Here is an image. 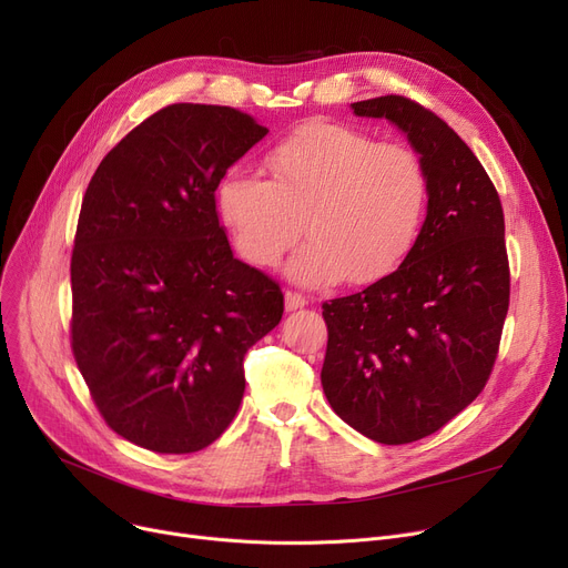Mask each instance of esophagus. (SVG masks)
I'll return each instance as SVG.
<instances>
[{
  "mask_svg": "<svg viewBox=\"0 0 568 568\" xmlns=\"http://www.w3.org/2000/svg\"><path fill=\"white\" fill-rule=\"evenodd\" d=\"M308 304L306 296L302 292H294V290H287L285 292V308L287 311H296V308H304Z\"/></svg>",
  "mask_w": 568,
  "mask_h": 568,
  "instance_id": "34e87169",
  "label": "esophagus"
}]
</instances>
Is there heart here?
I'll return each instance as SVG.
<instances>
[{
  "instance_id": "1",
  "label": "heart",
  "mask_w": 568,
  "mask_h": 568,
  "mask_svg": "<svg viewBox=\"0 0 568 568\" xmlns=\"http://www.w3.org/2000/svg\"><path fill=\"white\" fill-rule=\"evenodd\" d=\"M272 179L230 170L219 212L244 260L276 266L302 230L287 272L304 285L371 283L403 262L426 209V172L412 149L329 122H308L264 156Z\"/></svg>"
}]
</instances>
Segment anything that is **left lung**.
Instances as JSON below:
<instances>
[{"instance_id": "8db88e82", "label": "left lung", "mask_w": 568, "mask_h": 568, "mask_svg": "<svg viewBox=\"0 0 568 568\" xmlns=\"http://www.w3.org/2000/svg\"><path fill=\"white\" fill-rule=\"evenodd\" d=\"M394 122L419 152L428 214L403 264L366 290L324 302V396L379 444H409L463 412L493 373L511 272L495 184L460 135L405 97L352 103Z\"/></svg>"}]
</instances>
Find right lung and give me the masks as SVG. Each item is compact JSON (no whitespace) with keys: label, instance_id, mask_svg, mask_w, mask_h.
I'll list each match as a JSON object with an SVG mask.
<instances>
[{"label":"right lung","instance_id":"1","mask_svg":"<svg viewBox=\"0 0 568 568\" xmlns=\"http://www.w3.org/2000/svg\"><path fill=\"white\" fill-rule=\"evenodd\" d=\"M268 131L227 105L174 103L119 140L82 197L71 349L103 422L156 454L216 442L246 352L283 317L281 285L232 255L227 168Z\"/></svg>","mask_w":568,"mask_h":568}]
</instances>
